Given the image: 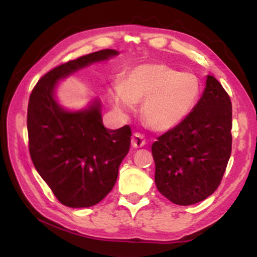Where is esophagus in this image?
Returning a JSON list of instances; mask_svg holds the SVG:
<instances>
[{
  "mask_svg": "<svg viewBox=\"0 0 257 257\" xmlns=\"http://www.w3.org/2000/svg\"><path fill=\"white\" fill-rule=\"evenodd\" d=\"M132 145L134 147H142L145 145V137L142 134L135 133L132 137Z\"/></svg>",
  "mask_w": 257,
  "mask_h": 257,
  "instance_id": "34e87169",
  "label": "esophagus"
}]
</instances>
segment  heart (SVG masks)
<instances>
[{"mask_svg":"<svg viewBox=\"0 0 257 257\" xmlns=\"http://www.w3.org/2000/svg\"><path fill=\"white\" fill-rule=\"evenodd\" d=\"M199 94V82L164 63H144L134 67L121 78L119 88L110 99L116 110L128 111L132 103L143 102L145 123L158 132H165L184 120Z\"/></svg>","mask_w":257,"mask_h":257,"instance_id":"heart-1","label":"heart"}]
</instances>
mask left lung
Segmentation results:
<instances>
[{
  "instance_id": "left-lung-1",
  "label": "left lung",
  "mask_w": 257,
  "mask_h": 257,
  "mask_svg": "<svg viewBox=\"0 0 257 257\" xmlns=\"http://www.w3.org/2000/svg\"><path fill=\"white\" fill-rule=\"evenodd\" d=\"M232 106L213 76L196 106L152 145L155 184L178 205L204 201L221 184L231 154Z\"/></svg>"
}]
</instances>
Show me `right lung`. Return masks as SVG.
Listing matches in <instances>:
<instances>
[{
	"instance_id": "1",
	"label": "right lung",
	"mask_w": 257,
	"mask_h": 257,
	"mask_svg": "<svg viewBox=\"0 0 257 257\" xmlns=\"http://www.w3.org/2000/svg\"><path fill=\"white\" fill-rule=\"evenodd\" d=\"M116 54L115 50H101L61 63L45 73L30 94V158L55 197L69 207L93 206L112 190L129 152L132 128L106 129L99 103L85 111L63 110L54 99V87L78 69Z\"/></svg>"
}]
</instances>
